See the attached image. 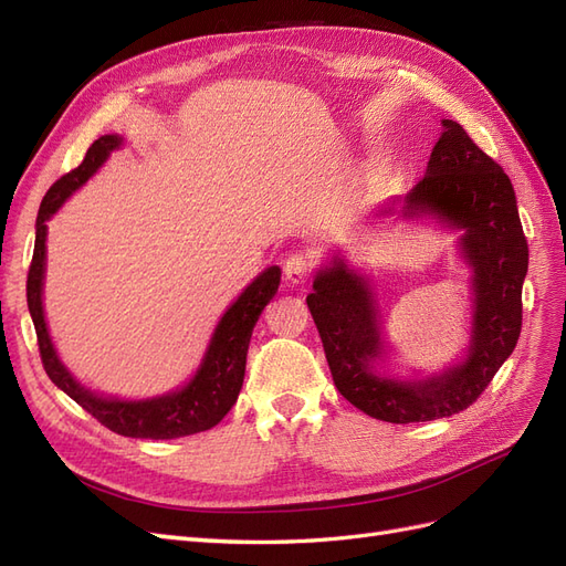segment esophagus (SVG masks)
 <instances>
[{"label":"esophagus","mask_w":566,"mask_h":566,"mask_svg":"<svg viewBox=\"0 0 566 566\" xmlns=\"http://www.w3.org/2000/svg\"><path fill=\"white\" fill-rule=\"evenodd\" d=\"M316 269V262H314V254L310 252H297L293 256H287L285 260V266H283V273H285V281L290 285H302L310 281V276Z\"/></svg>","instance_id":"obj_1"}]
</instances>
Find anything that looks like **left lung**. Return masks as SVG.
I'll return each instance as SVG.
<instances>
[{
    "instance_id": "obj_1",
    "label": "left lung",
    "mask_w": 566,
    "mask_h": 566,
    "mask_svg": "<svg viewBox=\"0 0 566 566\" xmlns=\"http://www.w3.org/2000/svg\"><path fill=\"white\" fill-rule=\"evenodd\" d=\"M432 148L424 177L406 196L403 214H432L462 231L460 250L472 266V337L465 361L427 380H399L375 370L385 354L378 306L366 279L342 260L314 279L306 297L333 382L366 416L385 422H427L472 406L522 333V283L528 245L515 188L503 167L453 119Z\"/></svg>"
}]
</instances>
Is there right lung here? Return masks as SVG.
Returning a JSON list of instances; mask_svg holds the SVG:
<instances>
[{
	"label": "right lung",
	"instance_id": "1",
	"mask_svg": "<svg viewBox=\"0 0 566 566\" xmlns=\"http://www.w3.org/2000/svg\"><path fill=\"white\" fill-rule=\"evenodd\" d=\"M123 146V136L106 134L90 146L84 160L63 175L54 186L49 188L40 212H38V233H35V252L28 271V310L35 323L38 345L42 366L49 375V380L67 397L77 401L92 418L108 427L111 432L132 437V439H177L196 432H205L221 422L231 406L241 394L245 378V358L254 323L260 321L264 306L273 300L281 283V269L269 266L262 271L238 297L227 314L221 316L210 347L205 352L202 364L196 373V378L181 387L179 391L165 394V397L146 399V401H119L96 397L94 391L84 389L67 368L61 364V358L51 345L46 331L44 310H42V281H44V260H46V221L51 214L71 198L77 188L87 181L96 169L106 163L111 150Z\"/></svg>",
	"mask_w": 566,
	"mask_h": 566
}]
</instances>
